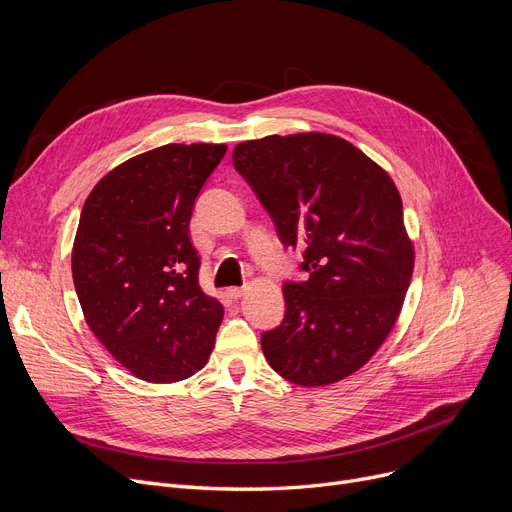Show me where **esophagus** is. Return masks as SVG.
<instances>
[{"mask_svg":"<svg viewBox=\"0 0 512 512\" xmlns=\"http://www.w3.org/2000/svg\"><path fill=\"white\" fill-rule=\"evenodd\" d=\"M245 286H232V288H228L226 292H228V297L230 299H240L242 297V294H245Z\"/></svg>","mask_w":512,"mask_h":512,"instance_id":"34e87169","label":"esophagus"}]
</instances>
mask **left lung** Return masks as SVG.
I'll return each mask as SVG.
<instances>
[{"instance_id": "1", "label": "left lung", "mask_w": 512, "mask_h": 512, "mask_svg": "<svg viewBox=\"0 0 512 512\" xmlns=\"http://www.w3.org/2000/svg\"><path fill=\"white\" fill-rule=\"evenodd\" d=\"M232 161L282 245L303 249L309 272L284 284L286 315L261 334L263 355L292 384H336L382 346L411 284L415 251L398 188L361 149L326 132L238 143Z\"/></svg>"}]
</instances>
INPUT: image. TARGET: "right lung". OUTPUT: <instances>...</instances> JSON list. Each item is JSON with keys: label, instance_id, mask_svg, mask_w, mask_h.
<instances>
[{"label": "right lung", "instance_id": "add662e5", "mask_svg": "<svg viewBox=\"0 0 512 512\" xmlns=\"http://www.w3.org/2000/svg\"><path fill=\"white\" fill-rule=\"evenodd\" d=\"M226 145L151 149L107 172L85 201L72 278L91 332L137 378L172 384L205 367L224 307L199 286L188 224Z\"/></svg>", "mask_w": 512, "mask_h": 512}]
</instances>
